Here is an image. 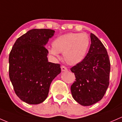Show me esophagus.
<instances>
[{
	"mask_svg": "<svg viewBox=\"0 0 122 122\" xmlns=\"http://www.w3.org/2000/svg\"><path fill=\"white\" fill-rule=\"evenodd\" d=\"M61 71H67V68L65 66H63L61 67Z\"/></svg>",
	"mask_w": 122,
	"mask_h": 122,
	"instance_id": "obj_1",
	"label": "esophagus"
}]
</instances>
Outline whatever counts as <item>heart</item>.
Segmentation results:
<instances>
[{"label":"heart","mask_w":122,"mask_h":122,"mask_svg":"<svg viewBox=\"0 0 122 122\" xmlns=\"http://www.w3.org/2000/svg\"><path fill=\"white\" fill-rule=\"evenodd\" d=\"M90 44L91 40L87 34L68 33L56 37L52 42V47L48 48V52L55 57H58L59 53H63L68 65L76 66L85 58Z\"/></svg>","instance_id":"1"}]
</instances>
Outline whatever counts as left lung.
<instances>
[{
    "label": "left lung",
    "mask_w": 122,
    "mask_h": 122,
    "mask_svg": "<svg viewBox=\"0 0 122 122\" xmlns=\"http://www.w3.org/2000/svg\"><path fill=\"white\" fill-rule=\"evenodd\" d=\"M89 50L81 63L71 68L76 81L71 86L74 99L89 106L102 99L109 85L110 61L105 46L91 33Z\"/></svg>",
    "instance_id": "8db88e82"
}]
</instances>
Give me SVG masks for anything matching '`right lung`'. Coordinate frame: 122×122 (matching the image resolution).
I'll return each instance as SVG.
<instances>
[{
	"mask_svg": "<svg viewBox=\"0 0 122 122\" xmlns=\"http://www.w3.org/2000/svg\"><path fill=\"white\" fill-rule=\"evenodd\" d=\"M55 30L33 29L17 39L9 55V76L17 96L29 104L47 98L52 81L61 66L48 61L45 46Z\"/></svg>",
	"mask_w": 122,
	"mask_h": 122,
	"instance_id": "add662e5",
	"label": "right lung"
}]
</instances>
